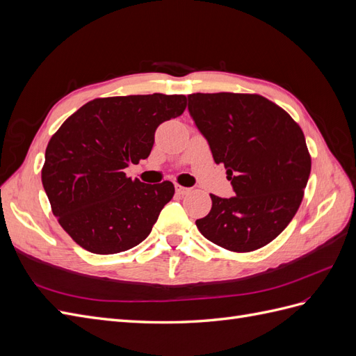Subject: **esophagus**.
Wrapping results in <instances>:
<instances>
[{
    "label": "esophagus",
    "mask_w": 356,
    "mask_h": 356,
    "mask_svg": "<svg viewBox=\"0 0 356 356\" xmlns=\"http://www.w3.org/2000/svg\"><path fill=\"white\" fill-rule=\"evenodd\" d=\"M175 190H177V193L178 195H181V196H184V195H187V193H190L191 191V188H188V187H182V186H175Z\"/></svg>",
    "instance_id": "esophagus-1"
}]
</instances>
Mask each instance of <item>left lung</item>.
Returning a JSON list of instances; mask_svg holds the SVG:
<instances>
[{
	"label": "left lung",
	"mask_w": 356,
	"mask_h": 356,
	"mask_svg": "<svg viewBox=\"0 0 356 356\" xmlns=\"http://www.w3.org/2000/svg\"><path fill=\"white\" fill-rule=\"evenodd\" d=\"M188 111L234 197L211 195L199 232L225 250L250 252L281 234L303 200L312 160L300 126L260 95L193 93Z\"/></svg>",
	"instance_id": "left-lung-1"
}]
</instances>
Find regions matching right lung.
<instances>
[{"label": "right lung", "instance_id": "right-lung-1", "mask_svg": "<svg viewBox=\"0 0 356 356\" xmlns=\"http://www.w3.org/2000/svg\"><path fill=\"white\" fill-rule=\"evenodd\" d=\"M184 95L98 98L70 115L46 148L42 187L51 212L72 241L93 254L141 243L174 197L170 181L144 184L124 169L147 159L154 132L184 113Z\"/></svg>", "mask_w": 356, "mask_h": 356}]
</instances>
